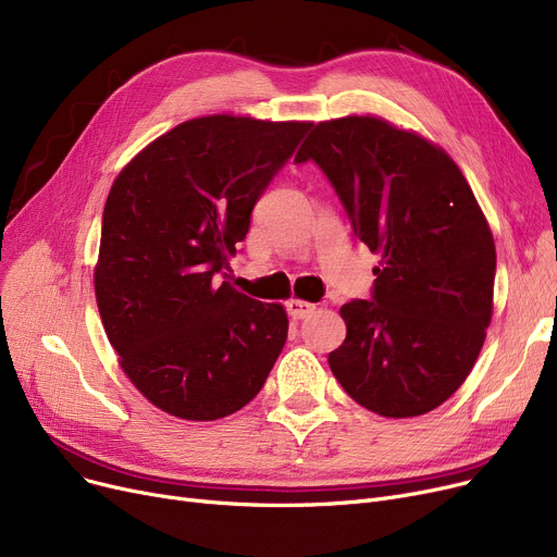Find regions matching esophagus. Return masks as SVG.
I'll list each match as a JSON object with an SVG mask.
<instances>
[{
    "label": "esophagus",
    "instance_id": "obj_1",
    "mask_svg": "<svg viewBox=\"0 0 557 557\" xmlns=\"http://www.w3.org/2000/svg\"><path fill=\"white\" fill-rule=\"evenodd\" d=\"M313 309H315V305L305 302V300H288V302H286V311H288V315L294 318V320L307 318Z\"/></svg>",
    "mask_w": 557,
    "mask_h": 557
}]
</instances>
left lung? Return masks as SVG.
Instances as JSON below:
<instances>
[{
  "instance_id": "obj_1",
  "label": "left lung",
  "mask_w": 557,
  "mask_h": 557,
  "mask_svg": "<svg viewBox=\"0 0 557 557\" xmlns=\"http://www.w3.org/2000/svg\"><path fill=\"white\" fill-rule=\"evenodd\" d=\"M315 162L372 252L370 300L341 307L347 325L330 368L343 391L384 418H416L472 372L492 318L496 252L456 162L376 116L323 122L296 162Z\"/></svg>"
}]
</instances>
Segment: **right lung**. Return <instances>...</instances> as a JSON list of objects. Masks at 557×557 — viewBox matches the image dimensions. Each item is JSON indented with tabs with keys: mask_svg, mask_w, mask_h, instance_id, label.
I'll return each mask as SVG.
<instances>
[{
	"mask_svg": "<svg viewBox=\"0 0 557 557\" xmlns=\"http://www.w3.org/2000/svg\"><path fill=\"white\" fill-rule=\"evenodd\" d=\"M309 128L198 116L116 175L101 223L97 305L124 372L169 416H232L261 391L282 352L284 307L252 300L216 275L230 269L259 196Z\"/></svg>",
	"mask_w": 557,
	"mask_h": 557,
	"instance_id": "right-lung-1",
	"label": "right lung"
}]
</instances>
